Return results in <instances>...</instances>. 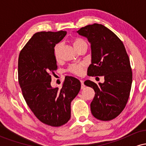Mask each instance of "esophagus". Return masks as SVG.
<instances>
[{"label":"esophagus","instance_id":"esophagus-1","mask_svg":"<svg viewBox=\"0 0 146 146\" xmlns=\"http://www.w3.org/2000/svg\"><path fill=\"white\" fill-rule=\"evenodd\" d=\"M80 82H81L82 88H84V81H83V80H80Z\"/></svg>","mask_w":146,"mask_h":146}]
</instances>
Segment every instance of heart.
I'll return each instance as SVG.
<instances>
[{"mask_svg": "<svg viewBox=\"0 0 146 146\" xmlns=\"http://www.w3.org/2000/svg\"><path fill=\"white\" fill-rule=\"evenodd\" d=\"M72 43H73V46L77 51L83 45L87 44L86 42L82 38H74L72 40ZM60 48H61V44H56L54 47V56L57 60H59L60 59ZM84 68V65L83 64H72L68 67V71L74 75H81L83 73Z\"/></svg>", "mask_w": 146, "mask_h": 146, "instance_id": "b5f03b06", "label": "heart"}]
</instances>
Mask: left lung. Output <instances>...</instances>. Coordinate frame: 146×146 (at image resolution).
Instances as JSON below:
<instances>
[{"label":"left lung","mask_w":146,"mask_h":146,"mask_svg":"<svg viewBox=\"0 0 146 146\" xmlns=\"http://www.w3.org/2000/svg\"><path fill=\"white\" fill-rule=\"evenodd\" d=\"M77 33L90 43L88 75L104 77V82L99 84L84 82L95 93L90 104L91 113L98 119L110 121L123 111L128 100L132 82L130 59L121 40L104 25H87Z\"/></svg>","instance_id":"left-lung-1"}]
</instances>
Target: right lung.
Segmentation results:
<instances>
[{"mask_svg": "<svg viewBox=\"0 0 146 146\" xmlns=\"http://www.w3.org/2000/svg\"><path fill=\"white\" fill-rule=\"evenodd\" d=\"M66 31L36 33L18 58V82L28 106L41 122L61 126L71 118V103L81 88L80 80L65 77L62 88L51 86V73L58 68L54 47Z\"/></svg>", "mask_w": 146, "mask_h": 146, "instance_id": "1", "label": "right lung"}]
</instances>
